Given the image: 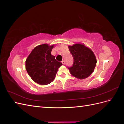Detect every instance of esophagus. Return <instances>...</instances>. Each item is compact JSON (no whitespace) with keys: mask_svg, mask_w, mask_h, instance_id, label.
Masks as SVG:
<instances>
[{"mask_svg":"<svg viewBox=\"0 0 124 124\" xmlns=\"http://www.w3.org/2000/svg\"><path fill=\"white\" fill-rule=\"evenodd\" d=\"M62 63L63 65H65V61L64 60H62Z\"/></svg>","mask_w":124,"mask_h":124,"instance_id":"esophagus-1","label":"esophagus"}]
</instances>
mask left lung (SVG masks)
Masks as SVG:
<instances>
[{
	"label": "left lung",
	"instance_id": "1",
	"mask_svg": "<svg viewBox=\"0 0 124 124\" xmlns=\"http://www.w3.org/2000/svg\"><path fill=\"white\" fill-rule=\"evenodd\" d=\"M68 47L74 59L73 66L68 68L71 74L81 80L91 76L97 63L93 51L84 44L80 43L69 46Z\"/></svg>",
	"mask_w": 124,
	"mask_h": 124
}]
</instances>
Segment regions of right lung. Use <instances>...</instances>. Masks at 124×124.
I'll return each instance as SVG.
<instances>
[{
  "label": "right lung",
  "instance_id": "right-lung-1",
  "mask_svg": "<svg viewBox=\"0 0 124 124\" xmlns=\"http://www.w3.org/2000/svg\"><path fill=\"white\" fill-rule=\"evenodd\" d=\"M54 45L43 44L36 46L26 60L25 66L29 76L36 83L47 85L53 81L58 69L62 65L51 54Z\"/></svg>",
  "mask_w": 124,
  "mask_h": 124
}]
</instances>
